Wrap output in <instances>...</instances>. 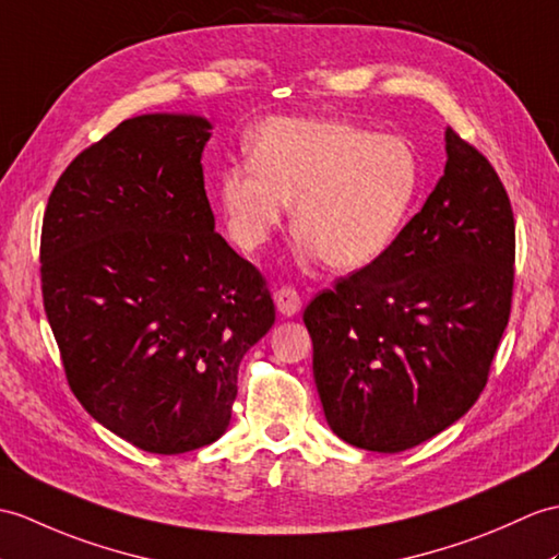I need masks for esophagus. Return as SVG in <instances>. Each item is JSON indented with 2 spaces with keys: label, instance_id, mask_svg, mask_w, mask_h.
I'll return each instance as SVG.
<instances>
[{
  "label": "esophagus",
  "instance_id": "1",
  "mask_svg": "<svg viewBox=\"0 0 559 559\" xmlns=\"http://www.w3.org/2000/svg\"><path fill=\"white\" fill-rule=\"evenodd\" d=\"M274 302H276V309L281 311L283 317H295L297 311L302 309L300 295H297L295 288H288V285H285V288H281V290L274 293Z\"/></svg>",
  "mask_w": 559,
  "mask_h": 559
}]
</instances>
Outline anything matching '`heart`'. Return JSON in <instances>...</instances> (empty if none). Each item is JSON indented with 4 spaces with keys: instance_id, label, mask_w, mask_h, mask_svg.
Listing matches in <instances>:
<instances>
[{
    "instance_id": "1",
    "label": "heart",
    "mask_w": 559,
    "mask_h": 559,
    "mask_svg": "<svg viewBox=\"0 0 559 559\" xmlns=\"http://www.w3.org/2000/svg\"><path fill=\"white\" fill-rule=\"evenodd\" d=\"M248 152L216 178L230 238L262 250L295 202L302 257H321L335 271L365 269L391 250L421 188L409 140L345 119H271Z\"/></svg>"
}]
</instances>
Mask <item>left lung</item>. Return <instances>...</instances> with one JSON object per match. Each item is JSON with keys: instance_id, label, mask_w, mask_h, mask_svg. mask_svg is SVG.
Returning <instances> with one entry per match:
<instances>
[{"instance_id": "1", "label": "left lung", "mask_w": 559, "mask_h": 559, "mask_svg": "<svg viewBox=\"0 0 559 559\" xmlns=\"http://www.w3.org/2000/svg\"><path fill=\"white\" fill-rule=\"evenodd\" d=\"M445 171L373 264L305 309L331 431L402 452L464 417L508 326L514 216L496 168L445 131Z\"/></svg>"}]
</instances>
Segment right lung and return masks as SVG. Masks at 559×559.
<instances>
[{
    "instance_id": "1",
    "label": "right lung",
    "mask_w": 559,
    "mask_h": 559,
    "mask_svg": "<svg viewBox=\"0 0 559 559\" xmlns=\"http://www.w3.org/2000/svg\"><path fill=\"white\" fill-rule=\"evenodd\" d=\"M210 131L194 114L133 116L69 164L43 221V300L71 391L157 455L226 433L240 359L276 319L262 274L214 230Z\"/></svg>"
}]
</instances>
